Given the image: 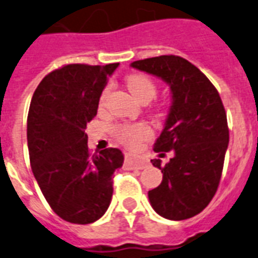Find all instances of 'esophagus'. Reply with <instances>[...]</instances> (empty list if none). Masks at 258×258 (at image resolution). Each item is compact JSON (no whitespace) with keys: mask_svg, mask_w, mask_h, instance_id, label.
<instances>
[{"mask_svg":"<svg viewBox=\"0 0 258 258\" xmlns=\"http://www.w3.org/2000/svg\"><path fill=\"white\" fill-rule=\"evenodd\" d=\"M147 166V163L144 159H136L132 156L125 158V167L131 169H144Z\"/></svg>","mask_w":258,"mask_h":258,"instance_id":"obj_1","label":"esophagus"}]
</instances>
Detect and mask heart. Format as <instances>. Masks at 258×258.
Instances as JSON below:
<instances>
[{"label":"heart","mask_w":258,"mask_h":258,"mask_svg":"<svg viewBox=\"0 0 258 258\" xmlns=\"http://www.w3.org/2000/svg\"><path fill=\"white\" fill-rule=\"evenodd\" d=\"M126 85L134 96L141 100V102H150L151 99L155 98L158 87L155 83L151 81L149 77L144 74H133L127 77ZM108 95V89L102 92L100 96V104L105 102V98ZM114 137L120 141L121 144L131 149H137L144 141L149 140L151 137V129L146 124H118L113 126Z\"/></svg>","instance_id":"1"}]
</instances>
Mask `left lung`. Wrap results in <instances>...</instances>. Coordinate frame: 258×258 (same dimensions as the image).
<instances>
[{
	"label": "left lung",
	"instance_id": "left-lung-1",
	"mask_svg": "<svg viewBox=\"0 0 258 258\" xmlns=\"http://www.w3.org/2000/svg\"><path fill=\"white\" fill-rule=\"evenodd\" d=\"M133 68L166 81L172 91V105L162 134L154 145L160 156L173 151L162 169L159 186L149 190L154 210L171 221L200 214L221 181L230 140L227 114L215 86L197 66L175 54L134 61Z\"/></svg>",
	"mask_w": 258,
	"mask_h": 258
}]
</instances>
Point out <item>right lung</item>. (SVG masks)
Here are the masks:
<instances>
[{
    "label": "right lung",
    "instance_id": "1",
    "mask_svg": "<svg viewBox=\"0 0 258 258\" xmlns=\"http://www.w3.org/2000/svg\"><path fill=\"white\" fill-rule=\"evenodd\" d=\"M117 66L63 65L44 77L31 99V168L50 209L70 223L89 224L104 215L113 193L112 175L124 163L113 147L92 154L85 133Z\"/></svg>",
    "mask_w": 258,
    "mask_h": 258
}]
</instances>
